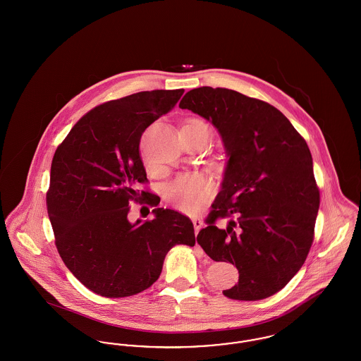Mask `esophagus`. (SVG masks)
I'll use <instances>...</instances> for the list:
<instances>
[{
  "instance_id": "1",
  "label": "esophagus",
  "mask_w": 361,
  "mask_h": 361,
  "mask_svg": "<svg viewBox=\"0 0 361 361\" xmlns=\"http://www.w3.org/2000/svg\"><path fill=\"white\" fill-rule=\"evenodd\" d=\"M192 224L195 226V233L197 234L200 231V228L203 227V221L200 218H192Z\"/></svg>"
}]
</instances>
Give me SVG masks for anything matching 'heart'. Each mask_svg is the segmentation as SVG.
Listing matches in <instances>:
<instances>
[{"instance_id": "obj_1", "label": "heart", "mask_w": 361, "mask_h": 361, "mask_svg": "<svg viewBox=\"0 0 361 361\" xmlns=\"http://www.w3.org/2000/svg\"><path fill=\"white\" fill-rule=\"evenodd\" d=\"M189 124L207 126L203 121H190ZM212 193L214 185L211 184V181H208L206 177L197 174L178 176L166 187V196L169 202L177 209L187 214H196L197 211H200L206 206Z\"/></svg>"}]
</instances>
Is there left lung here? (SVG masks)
Returning a JSON list of instances; mask_svg holds the SVG:
<instances>
[{
    "instance_id": "left-lung-1",
    "label": "left lung",
    "mask_w": 361,
    "mask_h": 361,
    "mask_svg": "<svg viewBox=\"0 0 361 361\" xmlns=\"http://www.w3.org/2000/svg\"><path fill=\"white\" fill-rule=\"evenodd\" d=\"M178 106L209 121L227 155L197 243L214 261L235 264L238 284L224 295L265 299L298 274L314 240L319 190L309 146L275 106L231 89L196 87ZM219 217L231 218L226 229L214 226Z\"/></svg>"
}]
</instances>
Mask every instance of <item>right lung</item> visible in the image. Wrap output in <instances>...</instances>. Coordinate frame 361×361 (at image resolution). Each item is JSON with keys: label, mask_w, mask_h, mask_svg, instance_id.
<instances>
[{"label": "right lung", "mask_w": 361, "mask_h": 361, "mask_svg": "<svg viewBox=\"0 0 361 361\" xmlns=\"http://www.w3.org/2000/svg\"><path fill=\"white\" fill-rule=\"evenodd\" d=\"M183 93L139 92L102 104L77 121L54 154L47 212L55 245L70 272L97 295L145 291L174 245L196 242L188 216L157 207L155 195L137 190L147 181L140 137ZM142 197L156 207L155 218L130 223L128 202Z\"/></svg>", "instance_id": "1"}]
</instances>
